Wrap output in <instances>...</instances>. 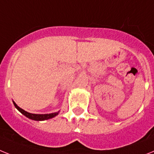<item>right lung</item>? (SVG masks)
<instances>
[{
  "instance_id": "right-lung-1",
  "label": "right lung",
  "mask_w": 154,
  "mask_h": 154,
  "mask_svg": "<svg viewBox=\"0 0 154 154\" xmlns=\"http://www.w3.org/2000/svg\"><path fill=\"white\" fill-rule=\"evenodd\" d=\"M14 105H15V108L19 111L21 112L23 115H25L26 117H27L28 118L32 119V120H34V121H45V120H48V119L52 118V117H55L56 115L59 113V112L57 113H49V114H34V113H29L26 111L23 110V109H21L20 107L18 106L16 104H15V102H13Z\"/></svg>"
}]
</instances>
